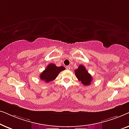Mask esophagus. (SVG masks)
Instances as JSON below:
<instances>
[{"instance_id":"34e87169","label":"esophagus","mask_w":129,"mask_h":129,"mask_svg":"<svg viewBox=\"0 0 129 129\" xmlns=\"http://www.w3.org/2000/svg\"><path fill=\"white\" fill-rule=\"evenodd\" d=\"M66 69H68V70H69L70 69V66H67L66 67Z\"/></svg>"}]
</instances>
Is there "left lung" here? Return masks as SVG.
<instances>
[{
    "label": "left lung",
    "instance_id": "8db88e82",
    "mask_svg": "<svg viewBox=\"0 0 129 129\" xmlns=\"http://www.w3.org/2000/svg\"><path fill=\"white\" fill-rule=\"evenodd\" d=\"M75 75L79 81L84 86H89L93 80L92 77L88 73L85 67L83 65H79V68L75 70Z\"/></svg>",
    "mask_w": 129,
    "mask_h": 129
}]
</instances>
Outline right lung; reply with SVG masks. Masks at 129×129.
I'll return each mask as SVG.
<instances>
[{
    "label": "right lung",
    "mask_w": 129,
    "mask_h": 129,
    "mask_svg": "<svg viewBox=\"0 0 129 129\" xmlns=\"http://www.w3.org/2000/svg\"><path fill=\"white\" fill-rule=\"evenodd\" d=\"M65 70L63 66L57 67L54 64L50 63L42 73L40 75V79L46 83H49L57 77L59 73L62 70Z\"/></svg>",
    "instance_id": "obj_1"
}]
</instances>
